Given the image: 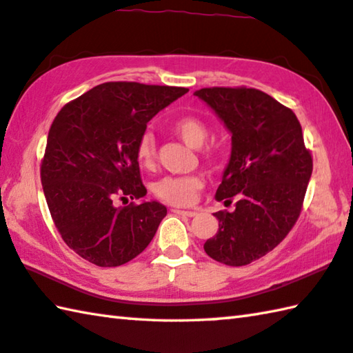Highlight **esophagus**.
I'll return each instance as SVG.
<instances>
[{"mask_svg": "<svg viewBox=\"0 0 353 353\" xmlns=\"http://www.w3.org/2000/svg\"><path fill=\"white\" fill-rule=\"evenodd\" d=\"M172 213L181 214V216H188V217H194V216H197L196 211H190V210H179V208H174V210H172Z\"/></svg>", "mask_w": 353, "mask_h": 353, "instance_id": "obj_1", "label": "esophagus"}]
</instances>
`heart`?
<instances>
[{
	"instance_id": "obj_1",
	"label": "heart",
	"mask_w": 353,
	"mask_h": 353,
	"mask_svg": "<svg viewBox=\"0 0 353 353\" xmlns=\"http://www.w3.org/2000/svg\"><path fill=\"white\" fill-rule=\"evenodd\" d=\"M172 131L191 148H201L208 137V126L194 115H182L172 121ZM213 157L214 151H210ZM136 160L142 168H151L156 160V140L151 132H145L136 146ZM203 188V179L199 174L165 176L152 185V193L170 205L190 207L197 201Z\"/></svg>"
}]
</instances>
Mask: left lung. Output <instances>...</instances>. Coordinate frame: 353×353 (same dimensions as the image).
<instances>
[{"label":"left lung","instance_id":"left-lung-1","mask_svg":"<svg viewBox=\"0 0 353 353\" xmlns=\"http://www.w3.org/2000/svg\"><path fill=\"white\" fill-rule=\"evenodd\" d=\"M232 132V156L216 201L217 233L203 243L210 258L241 267L265 256L296 223L313 160L296 115L254 88H203L194 92Z\"/></svg>","mask_w":353,"mask_h":353}]
</instances>
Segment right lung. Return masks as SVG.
I'll list each match as a JSON object with an SVG mask.
<instances>
[{
	"mask_svg": "<svg viewBox=\"0 0 353 353\" xmlns=\"http://www.w3.org/2000/svg\"><path fill=\"white\" fill-rule=\"evenodd\" d=\"M187 88L108 81L69 101L50 125L41 183L54 223L69 248L99 267H119L148 247L166 216L142 199L136 146L146 123Z\"/></svg>",
	"mask_w": 353,
	"mask_h": 353,
	"instance_id": "right-lung-1",
	"label": "right lung"
}]
</instances>
